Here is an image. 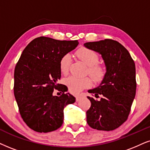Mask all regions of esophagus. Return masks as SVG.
I'll return each mask as SVG.
<instances>
[{"instance_id": "1", "label": "esophagus", "mask_w": 150, "mask_h": 150, "mask_svg": "<svg viewBox=\"0 0 150 150\" xmlns=\"http://www.w3.org/2000/svg\"><path fill=\"white\" fill-rule=\"evenodd\" d=\"M83 97H84V96L83 95H78V96H77L76 97H75V99H76V101L78 102L79 100H81V98H82Z\"/></svg>"}]
</instances>
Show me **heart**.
<instances>
[{"mask_svg":"<svg viewBox=\"0 0 150 150\" xmlns=\"http://www.w3.org/2000/svg\"><path fill=\"white\" fill-rule=\"evenodd\" d=\"M79 59L88 66V73L96 81H100L105 76L106 69L103 66L98 64L99 57L95 51L84 48H79L76 52ZM71 58L69 54H65L59 61V69L63 74L68 73ZM65 84L69 90L73 93H77L83 89L88 88L92 85V81L89 77H78L69 76L65 79Z\"/></svg>","mask_w":150,"mask_h":150,"instance_id":"heart-1","label":"heart"}]
</instances>
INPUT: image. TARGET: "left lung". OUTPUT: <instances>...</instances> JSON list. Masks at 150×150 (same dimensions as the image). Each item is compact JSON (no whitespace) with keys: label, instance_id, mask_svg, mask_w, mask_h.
<instances>
[{"label":"left lung","instance_id":"obj_1","mask_svg":"<svg viewBox=\"0 0 150 150\" xmlns=\"http://www.w3.org/2000/svg\"><path fill=\"white\" fill-rule=\"evenodd\" d=\"M86 48L100 53L105 62V76L97 88L88 90L96 98L88 96L91 105L86 111L91 127L102 131L114 130L127 119L136 96V66L129 52L112 39L84 43Z\"/></svg>","mask_w":150,"mask_h":150}]
</instances>
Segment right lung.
Returning a JSON list of instances; mask_svg holds the SVG:
<instances>
[{
    "label": "right lung",
    "instance_id": "add662e5",
    "mask_svg": "<svg viewBox=\"0 0 150 150\" xmlns=\"http://www.w3.org/2000/svg\"><path fill=\"white\" fill-rule=\"evenodd\" d=\"M75 41H59L40 37L30 42L14 69V97L20 114L30 129L40 133L57 129L62 125L64 109L75 102L65 85L58 84L61 78L62 57L77 46ZM54 89L61 91L54 96Z\"/></svg>",
    "mask_w": 150,
    "mask_h": 150
}]
</instances>
